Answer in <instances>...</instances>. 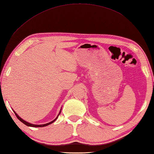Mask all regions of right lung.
Here are the masks:
<instances>
[{
  "instance_id": "1",
  "label": "right lung",
  "mask_w": 154,
  "mask_h": 154,
  "mask_svg": "<svg viewBox=\"0 0 154 154\" xmlns=\"http://www.w3.org/2000/svg\"><path fill=\"white\" fill-rule=\"evenodd\" d=\"M61 109H62V108L60 109V112H59V114H58V116H57V117H56L54 120H52V122H48V123H47V124H40V125H38V124H30V123H29V122H26V121H25V120H24L23 119H22L19 116H18L17 113H16L13 109H12V110H13V112H14V114H15V115H16V116L17 117V118L18 119V120H19L21 122H23V123L24 124H25V125H26L27 126H30V127H35V128H37V127H45V126H47V125H50V124H52L53 122H54L56 120H57V118H58V116L60 115V112H61Z\"/></svg>"
}]
</instances>
